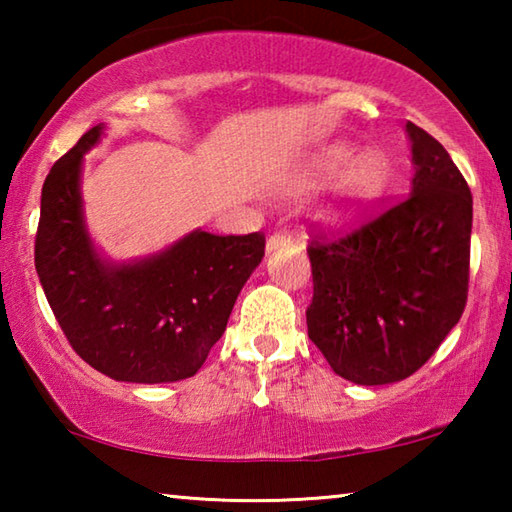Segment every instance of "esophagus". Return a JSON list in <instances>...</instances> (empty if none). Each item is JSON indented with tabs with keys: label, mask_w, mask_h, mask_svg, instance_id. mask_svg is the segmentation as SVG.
Listing matches in <instances>:
<instances>
[{
	"label": "esophagus",
	"mask_w": 512,
	"mask_h": 512,
	"mask_svg": "<svg viewBox=\"0 0 512 512\" xmlns=\"http://www.w3.org/2000/svg\"><path fill=\"white\" fill-rule=\"evenodd\" d=\"M284 244H291V237L287 232H273V235L266 239V253H273V250H277Z\"/></svg>",
	"instance_id": "obj_1"
}]
</instances>
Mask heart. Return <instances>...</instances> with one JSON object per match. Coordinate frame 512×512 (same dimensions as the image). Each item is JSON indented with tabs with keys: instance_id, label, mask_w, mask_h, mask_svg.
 Here are the masks:
<instances>
[{
	"instance_id": "1",
	"label": "heart",
	"mask_w": 512,
	"mask_h": 512,
	"mask_svg": "<svg viewBox=\"0 0 512 512\" xmlns=\"http://www.w3.org/2000/svg\"><path fill=\"white\" fill-rule=\"evenodd\" d=\"M354 151L348 146H334L325 153L320 167L336 171L352 159ZM350 162V161H349ZM351 163V162H350ZM391 162L381 151H363L341 173L332 196V216L354 219L375 205L391 185Z\"/></svg>"
}]
</instances>
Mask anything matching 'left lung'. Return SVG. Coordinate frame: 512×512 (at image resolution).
<instances>
[{
  "label": "left lung",
  "mask_w": 512,
  "mask_h": 512,
  "mask_svg": "<svg viewBox=\"0 0 512 512\" xmlns=\"http://www.w3.org/2000/svg\"><path fill=\"white\" fill-rule=\"evenodd\" d=\"M411 194L345 237L307 253L309 339L336 375L393 384L429 361L461 318L470 282L472 194L445 146L406 121Z\"/></svg>",
  "instance_id": "left-lung-1"
}]
</instances>
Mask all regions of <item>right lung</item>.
Instances as JSON below:
<instances>
[{
    "label": "right lung",
    "mask_w": 512,
    "mask_h": 512,
    "mask_svg": "<svg viewBox=\"0 0 512 512\" xmlns=\"http://www.w3.org/2000/svg\"><path fill=\"white\" fill-rule=\"evenodd\" d=\"M103 124L67 151L42 185L36 271L60 329L79 357L110 379L167 384L194 377L221 339L266 239L194 230L162 253L115 264L85 228L83 155Z\"/></svg>",
    "instance_id": "right-lung-1"
}]
</instances>
